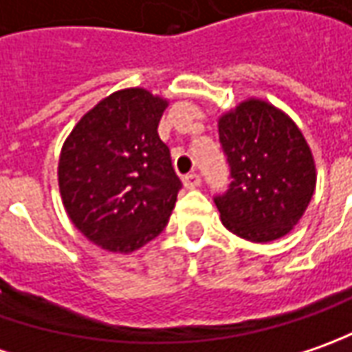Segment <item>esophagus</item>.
<instances>
[{
    "label": "esophagus",
    "mask_w": 352,
    "mask_h": 352,
    "mask_svg": "<svg viewBox=\"0 0 352 352\" xmlns=\"http://www.w3.org/2000/svg\"><path fill=\"white\" fill-rule=\"evenodd\" d=\"M183 185L187 188H197L200 185V175L199 173H188L183 177Z\"/></svg>",
    "instance_id": "obj_1"
}]
</instances>
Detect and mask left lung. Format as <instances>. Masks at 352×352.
I'll return each mask as SVG.
<instances>
[{
  "label": "left lung",
  "instance_id": "8db88e82",
  "mask_svg": "<svg viewBox=\"0 0 352 352\" xmlns=\"http://www.w3.org/2000/svg\"><path fill=\"white\" fill-rule=\"evenodd\" d=\"M232 185L216 197L222 224L255 243L280 239L302 220L316 190V162L296 122L249 97L218 118Z\"/></svg>",
  "mask_w": 352,
  "mask_h": 352
}]
</instances>
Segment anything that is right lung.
Returning <instances> with one entry per match:
<instances>
[{
  "mask_svg": "<svg viewBox=\"0 0 352 352\" xmlns=\"http://www.w3.org/2000/svg\"><path fill=\"white\" fill-rule=\"evenodd\" d=\"M169 101L144 87L111 93L67 134L58 187L67 218L97 248L132 253L169 222L181 181L157 124Z\"/></svg>",
  "mask_w": 352,
  "mask_h": 352,
  "instance_id": "1",
  "label": "right lung"
}]
</instances>
